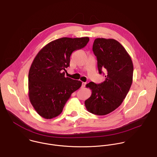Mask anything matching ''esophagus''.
Instances as JSON below:
<instances>
[{
  "label": "esophagus",
  "mask_w": 157,
  "mask_h": 157,
  "mask_svg": "<svg viewBox=\"0 0 157 157\" xmlns=\"http://www.w3.org/2000/svg\"><path fill=\"white\" fill-rule=\"evenodd\" d=\"M86 82H82V86H81V88L82 89H83V88H84L85 87V86H86Z\"/></svg>",
  "instance_id": "esophagus-1"
}]
</instances>
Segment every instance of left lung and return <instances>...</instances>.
Returning <instances> with one entry per match:
<instances>
[{"label":"left lung","instance_id":"obj_1","mask_svg":"<svg viewBox=\"0 0 157 157\" xmlns=\"http://www.w3.org/2000/svg\"><path fill=\"white\" fill-rule=\"evenodd\" d=\"M97 59L100 74H105V81L97 84L86 85L92 90L91 96L85 101L87 111L104 116L117 109L123 102L133 82V65L124 46L114 39L96 38L92 47Z\"/></svg>","mask_w":157,"mask_h":157}]
</instances>
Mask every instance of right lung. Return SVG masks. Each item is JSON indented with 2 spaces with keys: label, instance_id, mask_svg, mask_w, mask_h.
<instances>
[{
  "label": "right lung",
  "instance_id": "add662e5",
  "mask_svg": "<svg viewBox=\"0 0 157 157\" xmlns=\"http://www.w3.org/2000/svg\"><path fill=\"white\" fill-rule=\"evenodd\" d=\"M89 37H63L44 46L35 57L29 72V97L36 113L51 119L58 116L72 93L82 82L65 77L70 56L83 48Z\"/></svg>",
  "mask_w": 157,
  "mask_h": 157
}]
</instances>
